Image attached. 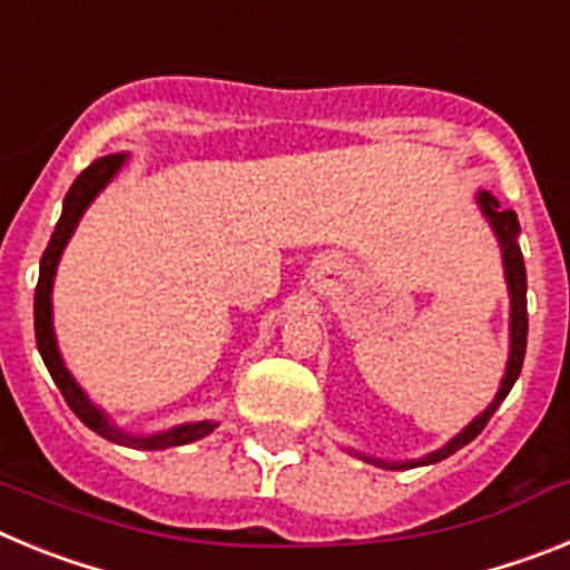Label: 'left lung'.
I'll list each match as a JSON object with an SVG mask.
<instances>
[{"mask_svg": "<svg viewBox=\"0 0 570 570\" xmlns=\"http://www.w3.org/2000/svg\"><path fill=\"white\" fill-rule=\"evenodd\" d=\"M476 205H480L488 225H491L497 239H500L508 296H511V351H508V365H505V376H502L500 382V391H497V396L491 400V405H488L476 420L468 422V425L462 428L460 434L448 442V445L436 448V451H431V454L422 456V460H407V462H387V460H374V456L356 454L360 460L371 462V465L387 468V471H405V468L434 465V462L445 460V456H451L454 451H460L462 445H468V442L476 440V436L482 434V428H485L488 420L497 414V407L502 405V400H505L508 391H511L513 382H517V376H520L522 360H525V345H528V305H525L528 282H525V262H522L520 242H517V236H520V219H517L513 210H502L500 199H497L493 194H488V190H480V194H476Z\"/></svg>", "mask_w": 570, "mask_h": 570, "instance_id": "left-lung-1", "label": "left lung"}]
</instances>
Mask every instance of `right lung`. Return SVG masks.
<instances>
[{"instance_id": "add662e5", "label": "right lung", "mask_w": 570, "mask_h": 570, "mask_svg": "<svg viewBox=\"0 0 570 570\" xmlns=\"http://www.w3.org/2000/svg\"><path fill=\"white\" fill-rule=\"evenodd\" d=\"M125 159H128V154H110L97 159V163H90L88 168L73 179L68 194H65L62 216H59L57 230H53L48 248H45L42 262H39L37 296H33V328H37V347L45 360V367H48L53 382H57V387L62 391L70 411H73L90 431H97L99 436L116 442V445L139 448V451H163V448L188 445V442L203 440V436H208L210 431H214L216 422H185V425H176L170 428V431H159V434L150 436H136L122 431V428H116L102 407H97L88 400V394H85L82 387H79V382L73 380L68 367H65V360L62 354H59L57 345V334H53V308H50V291H53V276H57V265L59 259H62L65 245H68V239L73 236V230H77L79 219H82V214L88 210V205L94 203L99 190L119 174Z\"/></svg>"}]
</instances>
